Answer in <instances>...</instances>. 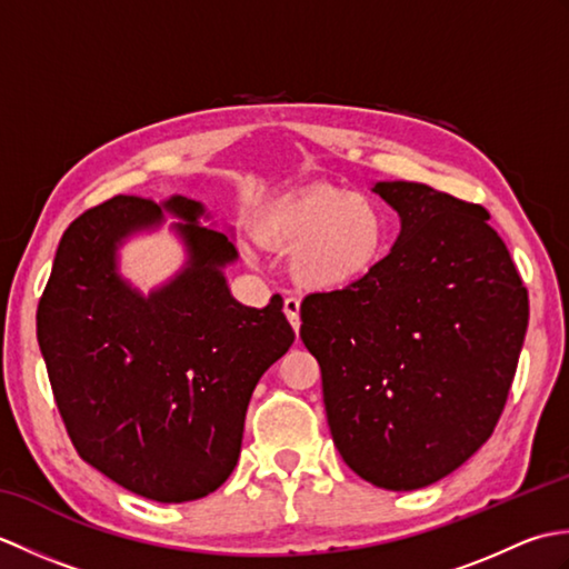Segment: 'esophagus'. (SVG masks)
<instances>
[{
	"mask_svg": "<svg viewBox=\"0 0 569 569\" xmlns=\"http://www.w3.org/2000/svg\"><path fill=\"white\" fill-rule=\"evenodd\" d=\"M283 312H286V318H288V322L293 325V330H296V335H298V330H300V298H286L283 300Z\"/></svg>",
	"mask_w": 569,
	"mask_h": 569,
	"instance_id": "1",
	"label": "esophagus"
}]
</instances>
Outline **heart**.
Instances as JSON below:
<instances>
[{
    "label": "heart",
    "instance_id": "obj_1",
    "mask_svg": "<svg viewBox=\"0 0 569 569\" xmlns=\"http://www.w3.org/2000/svg\"><path fill=\"white\" fill-rule=\"evenodd\" d=\"M278 247L296 249L293 269L316 288H347L377 269L389 247V220L381 204L335 188L308 190L283 204L266 227Z\"/></svg>",
    "mask_w": 569,
    "mask_h": 569
}]
</instances>
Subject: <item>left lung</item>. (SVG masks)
<instances>
[{
  "mask_svg": "<svg viewBox=\"0 0 569 569\" xmlns=\"http://www.w3.org/2000/svg\"><path fill=\"white\" fill-rule=\"evenodd\" d=\"M371 190L401 217L396 244L365 281L310 293L300 340L320 365L349 469L413 491L491 438L523 347L528 291L481 204L408 180Z\"/></svg>",
  "mask_w": 569,
  "mask_h": 569,
  "instance_id": "8db88e82",
  "label": "left lung"
}]
</instances>
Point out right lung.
<instances>
[{"instance_id": "1", "label": "right lung", "mask_w": 569, "mask_h": 569, "mask_svg": "<svg viewBox=\"0 0 569 569\" xmlns=\"http://www.w3.org/2000/svg\"><path fill=\"white\" fill-rule=\"evenodd\" d=\"M179 217L189 261L143 297L118 273L131 234ZM173 196H117L82 212L60 239L36 312V335L78 455L119 487L161 503L220 489L237 467L249 398L293 345L281 296L266 308L232 298L229 234Z\"/></svg>"}]
</instances>
